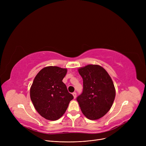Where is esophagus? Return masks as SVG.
<instances>
[{"label": "esophagus", "instance_id": "1", "mask_svg": "<svg viewBox=\"0 0 146 146\" xmlns=\"http://www.w3.org/2000/svg\"><path fill=\"white\" fill-rule=\"evenodd\" d=\"M72 95H73V97H74V98L75 99V98H76V95H77V94H76V92H73V93L72 94Z\"/></svg>", "mask_w": 146, "mask_h": 146}]
</instances>
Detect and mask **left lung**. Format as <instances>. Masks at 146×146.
Returning a JSON list of instances; mask_svg holds the SVG:
<instances>
[{"label": "left lung", "instance_id": "8db88e82", "mask_svg": "<svg viewBox=\"0 0 146 146\" xmlns=\"http://www.w3.org/2000/svg\"><path fill=\"white\" fill-rule=\"evenodd\" d=\"M83 81L82 94L77 98L80 110L87 118L96 120L104 117L112 106L115 89L105 69L97 64L80 67Z\"/></svg>", "mask_w": 146, "mask_h": 146}]
</instances>
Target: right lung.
Segmentation results:
<instances>
[{
  "label": "right lung",
  "instance_id": "add662e5",
  "mask_svg": "<svg viewBox=\"0 0 146 146\" xmlns=\"http://www.w3.org/2000/svg\"><path fill=\"white\" fill-rule=\"evenodd\" d=\"M67 68L57 66L43 68L34 78L30 98L36 111L46 119L56 121L63 115L73 96L62 82Z\"/></svg>",
  "mask_w": 146,
  "mask_h": 146
}]
</instances>
